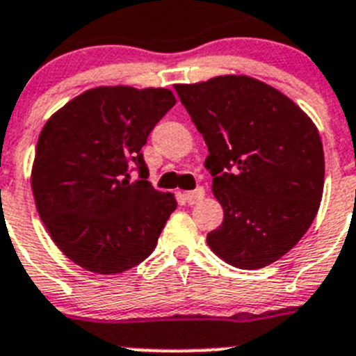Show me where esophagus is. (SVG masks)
I'll list each match as a JSON object with an SVG mask.
<instances>
[{"label": "esophagus", "mask_w": 356, "mask_h": 356, "mask_svg": "<svg viewBox=\"0 0 356 356\" xmlns=\"http://www.w3.org/2000/svg\"><path fill=\"white\" fill-rule=\"evenodd\" d=\"M204 195H206L204 188H197V190H193V191H184V193H182V197H184V200L188 202L190 206H193V204H198V202L204 198Z\"/></svg>", "instance_id": "1"}]
</instances>
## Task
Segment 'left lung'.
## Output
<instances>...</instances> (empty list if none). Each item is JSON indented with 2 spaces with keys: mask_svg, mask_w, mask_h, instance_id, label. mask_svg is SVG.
Returning <instances> with one entry per match:
<instances>
[{
  "mask_svg": "<svg viewBox=\"0 0 356 356\" xmlns=\"http://www.w3.org/2000/svg\"><path fill=\"white\" fill-rule=\"evenodd\" d=\"M174 88L206 140V168L223 207L209 248L241 270L278 261L318 214L325 184L318 127L287 95L248 76Z\"/></svg>",
  "mask_w": 356,
  "mask_h": 356,
  "instance_id": "obj_1",
  "label": "left lung"
}]
</instances>
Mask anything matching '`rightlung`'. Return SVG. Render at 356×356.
I'll return each instance as SVG.
<instances>
[{
  "mask_svg": "<svg viewBox=\"0 0 356 356\" xmlns=\"http://www.w3.org/2000/svg\"><path fill=\"white\" fill-rule=\"evenodd\" d=\"M175 104L166 88L97 86L44 126L31 170L38 216L54 245L92 273H124L145 261L177 207L150 186L142 147ZM136 164L138 181H129Z\"/></svg>",
  "mask_w": 356,
  "mask_h": 356,
  "instance_id": "1",
  "label": "right lung"
}]
</instances>
